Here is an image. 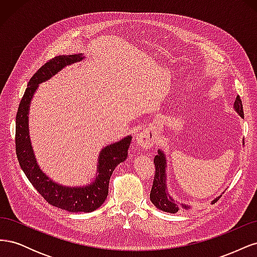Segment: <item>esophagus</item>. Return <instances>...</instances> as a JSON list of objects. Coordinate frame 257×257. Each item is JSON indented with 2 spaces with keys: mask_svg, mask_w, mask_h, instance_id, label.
Segmentation results:
<instances>
[{
  "mask_svg": "<svg viewBox=\"0 0 257 257\" xmlns=\"http://www.w3.org/2000/svg\"><path fill=\"white\" fill-rule=\"evenodd\" d=\"M136 142L138 146L145 148V149H150L154 145V135L152 133V131L146 130L142 132V133L137 136Z\"/></svg>",
  "mask_w": 257,
  "mask_h": 257,
  "instance_id": "34e87169",
  "label": "esophagus"
}]
</instances>
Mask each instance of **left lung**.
<instances>
[{
    "mask_svg": "<svg viewBox=\"0 0 257 257\" xmlns=\"http://www.w3.org/2000/svg\"><path fill=\"white\" fill-rule=\"evenodd\" d=\"M234 109L237 111V113L243 118V107L242 102H241L240 96L238 95L236 97V100L234 103ZM154 166H155V175L153 179V184L150 193V200L152 204L157 207L158 209L162 210V211L169 212V213H176L181 208L184 209H190L191 206L180 204L179 205L177 201L169 195L167 191V184H166V167H167V162L165 153L163 152L161 149L158 151V155H155L154 158ZM221 196H217L215 199L212 200L211 204H214L217 201Z\"/></svg>",
    "mask_w": 257,
    "mask_h": 257,
    "instance_id": "1",
    "label": "left lung"
}]
</instances>
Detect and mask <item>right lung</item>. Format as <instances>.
<instances>
[{"label": "right lung", "mask_w": 257, "mask_h": 257, "mask_svg": "<svg viewBox=\"0 0 257 257\" xmlns=\"http://www.w3.org/2000/svg\"><path fill=\"white\" fill-rule=\"evenodd\" d=\"M82 59H84L82 53L69 54L56 57L45 63L30 79L16 115V153L20 167L29 181L50 205L68 212H92L104 204L108 195L110 177L114 168L127 159V151L132 142V137L126 136L119 142L104 147L98 155L96 178L88 185L66 186L59 184L43 173L38 166L29 133L31 100L38 84L49 80L61 69L80 62Z\"/></svg>", "instance_id": "add662e5"}]
</instances>
